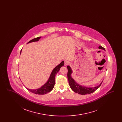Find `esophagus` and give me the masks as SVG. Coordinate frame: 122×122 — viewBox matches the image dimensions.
<instances>
[{"instance_id":"esophagus-1","label":"esophagus","mask_w":122,"mask_h":122,"mask_svg":"<svg viewBox=\"0 0 122 122\" xmlns=\"http://www.w3.org/2000/svg\"><path fill=\"white\" fill-rule=\"evenodd\" d=\"M65 65H69L70 64V62L69 61H65Z\"/></svg>"}]
</instances>
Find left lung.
Here are the masks:
<instances>
[{
  "label": "left lung",
  "instance_id": "1",
  "mask_svg": "<svg viewBox=\"0 0 122 122\" xmlns=\"http://www.w3.org/2000/svg\"><path fill=\"white\" fill-rule=\"evenodd\" d=\"M99 48L105 50L104 48L101 46H99ZM67 69H68L67 77L69 81V85L71 89L76 93H78L79 94H81V95H86V94L93 93L101 86V85H102V82L98 86L96 87H92V88H88V87L81 86L79 85V84H78L77 83H76L74 81V80L71 77V75L72 73V71L69 66H67Z\"/></svg>",
  "mask_w": 122,
  "mask_h": 122
}]
</instances>
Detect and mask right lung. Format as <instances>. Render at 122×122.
<instances>
[{
	"label": "right lung",
	"instance_id": "right-lung-1",
	"mask_svg": "<svg viewBox=\"0 0 122 122\" xmlns=\"http://www.w3.org/2000/svg\"><path fill=\"white\" fill-rule=\"evenodd\" d=\"M41 37V36H40V37H37L36 38H35L32 39L31 40L29 41L27 43H30V42H33V41H39ZM64 61H63L60 64H59L58 66H57L53 70L48 81H47L46 83L45 84H44L41 88H40L38 89H36V90L29 89L27 88H26V89L30 92L36 94H38V95H44V94H46V93L50 92L54 86L55 78L56 75L59 71L61 67H62V66H64Z\"/></svg>",
	"mask_w": 122,
	"mask_h": 122
}]
</instances>
